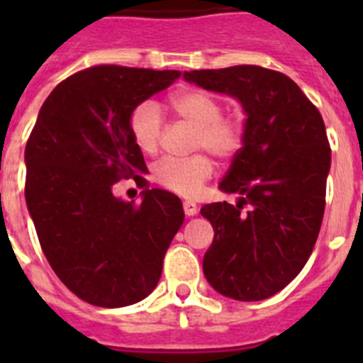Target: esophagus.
<instances>
[{
	"mask_svg": "<svg viewBox=\"0 0 363 363\" xmlns=\"http://www.w3.org/2000/svg\"><path fill=\"white\" fill-rule=\"evenodd\" d=\"M184 213L187 214V216H194V214L198 213V207L194 201H184Z\"/></svg>",
	"mask_w": 363,
	"mask_h": 363,
	"instance_id": "esophagus-1",
	"label": "esophagus"
}]
</instances>
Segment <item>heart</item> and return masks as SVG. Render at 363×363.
I'll list each match as a JSON object with an SVG mask.
<instances>
[{
  "label": "heart",
  "mask_w": 363,
  "mask_h": 363,
  "mask_svg": "<svg viewBox=\"0 0 363 363\" xmlns=\"http://www.w3.org/2000/svg\"><path fill=\"white\" fill-rule=\"evenodd\" d=\"M172 111L182 121L194 127L192 150H207L218 160H230L242 150L245 125L242 118L223 114V104L213 92L192 89L171 99ZM134 145L150 154L158 149L163 133V112L156 101H142L129 116ZM213 176V162L205 154L191 158H163L154 167V179L178 196L194 198Z\"/></svg>",
  "instance_id": "obj_1"
}]
</instances>
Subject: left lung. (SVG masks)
<instances>
[{"label": "left lung", "mask_w": 363, "mask_h": 363, "mask_svg": "<svg viewBox=\"0 0 363 363\" xmlns=\"http://www.w3.org/2000/svg\"><path fill=\"white\" fill-rule=\"evenodd\" d=\"M184 78L236 98L247 114L243 147L221 179L236 205L201 207L214 229L203 256L213 289L240 301L277 294L307 264L322 227L331 147L318 108L285 74L258 65L191 70ZM252 209L242 213V205Z\"/></svg>", "instance_id": "1"}]
</instances>
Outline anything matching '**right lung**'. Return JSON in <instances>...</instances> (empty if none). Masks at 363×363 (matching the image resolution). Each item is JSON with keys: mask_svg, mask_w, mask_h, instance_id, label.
<instances>
[{"mask_svg": "<svg viewBox=\"0 0 363 363\" xmlns=\"http://www.w3.org/2000/svg\"><path fill=\"white\" fill-rule=\"evenodd\" d=\"M178 70L96 65L45 99L25 147V200L45 258L82 300L123 307L143 300L184 223L176 194L147 187V165L129 133L133 108L171 85ZM133 177L143 203L111 185Z\"/></svg>", "mask_w": 363, "mask_h": 363, "instance_id": "obj_1", "label": "right lung"}]
</instances>
